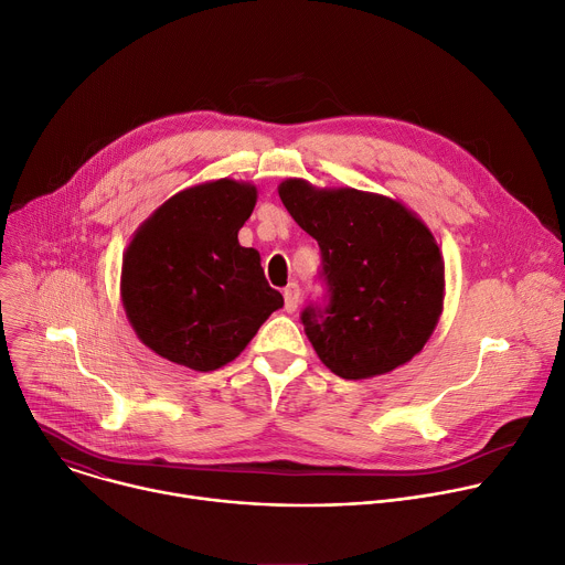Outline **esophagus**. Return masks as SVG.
<instances>
[{
	"label": "esophagus",
	"instance_id": "esophagus-1",
	"mask_svg": "<svg viewBox=\"0 0 565 565\" xmlns=\"http://www.w3.org/2000/svg\"><path fill=\"white\" fill-rule=\"evenodd\" d=\"M282 296H285V309H287V311H296V307H298V302H300V287H298V282H289V285L285 287Z\"/></svg>",
	"mask_w": 565,
	"mask_h": 565
}]
</instances>
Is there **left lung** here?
<instances>
[{"label":"left lung","mask_w":565,"mask_h":565,"mask_svg":"<svg viewBox=\"0 0 565 565\" xmlns=\"http://www.w3.org/2000/svg\"><path fill=\"white\" fill-rule=\"evenodd\" d=\"M278 195L321 248L326 296L300 311L321 361L343 380L411 361L443 311L445 263L430 231L399 202L354 188L287 179Z\"/></svg>","instance_id":"1"}]
</instances>
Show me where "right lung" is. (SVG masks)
I'll list each match as a JSON object with an SVG mask.
<instances>
[{"instance_id":"1","label":"right lung","mask_w":565,"mask_h":565,"mask_svg":"<svg viewBox=\"0 0 565 565\" xmlns=\"http://www.w3.org/2000/svg\"><path fill=\"white\" fill-rule=\"evenodd\" d=\"M254 206L256 188L231 179L188 188L157 209L125 250V311L163 359L215 370L282 307L258 250L237 242Z\"/></svg>"}]
</instances>
